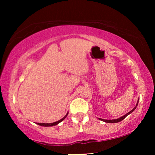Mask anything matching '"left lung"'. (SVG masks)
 I'll return each instance as SVG.
<instances>
[{"instance_id":"left-lung-1","label":"left lung","mask_w":155,"mask_h":155,"mask_svg":"<svg viewBox=\"0 0 155 155\" xmlns=\"http://www.w3.org/2000/svg\"><path fill=\"white\" fill-rule=\"evenodd\" d=\"M138 101H139V99H138ZM137 103H138V102H137ZM137 104H136V107H137ZM136 107H135L133 109L131 110L130 111H129L128 114H126V115H124V116H122V117H120V118H117V119H114V120H105V119H102V118H99V119L101 120H103V121H104V122H106V123H110V124H114V123L120 122V121H121L122 120H124V118H126L127 116L129 115V114L132 113V112H133V111H134V110H135V109H136Z\"/></svg>"}]
</instances>
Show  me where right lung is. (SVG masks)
I'll return each mask as SVG.
<instances>
[{
	"mask_svg": "<svg viewBox=\"0 0 155 155\" xmlns=\"http://www.w3.org/2000/svg\"><path fill=\"white\" fill-rule=\"evenodd\" d=\"M68 113L66 115H65L64 117H63V118H61V120H58V121H56V122H54V123H51V124H43V123H36V124H38V125H39V126H56V125H57L58 124H59V123L60 122H61L62 121V120H63L65 119V118H66V116H68Z\"/></svg>",
	"mask_w": 155,
	"mask_h": 155,
	"instance_id": "add662e5",
	"label": "right lung"
}]
</instances>
